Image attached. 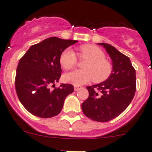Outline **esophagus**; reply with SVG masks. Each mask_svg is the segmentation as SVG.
Returning <instances> with one entry per match:
<instances>
[{"mask_svg": "<svg viewBox=\"0 0 152 152\" xmlns=\"http://www.w3.org/2000/svg\"><path fill=\"white\" fill-rule=\"evenodd\" d=\"M82 88V87L81 86H79V85H74V90L75 91H78L79 90V89Z\"/></svg>", "mask_w": 152, "mask_h": 152, "instance_id": "esophagus-1", "label": "esophagus"}]
</instances>
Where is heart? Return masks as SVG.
<instances>
[{
	"label": "heart",
	"mask_w": 152,
	"mask_h": 152,
	"mask_svg": "<svg viewBox=\"0 0 152 152\" xmlns=\"http://www.w3.org/2000/svg\"><path fill=\"white\" fill-rule=\"evenodd\" d=\"M79 57L86 60L82 65L83 70L68 73L64 76L65 81L74 85H81L92 81L96 83L103 82L111 76L113 65L105 57V54L99 47L92 44H84L79 48ZM76 54L68 48L61 53L60 65L65 70L73 69L77 65Z\"/></svg>",
	"instance_id": "heart-1"
}]
</instances>
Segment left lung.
Wrapping results in <instances>:
<instances>
[{"mask_svg": "<svg viewBox=\"0 0 152 152\" xmlns=\"http://www.w3.org/2000/svg\"><path fill=\"white\" fill-rule=\"evenodd\" d=\"M113 63V71L106 81L87 87L89 97L81 104L87 117L96 122H107L120 115L133 99L136 89L135 70L130 58L105 43Z\"/></svg>", "mask_w": 152, "mask_h": 152, "instance_id": "1", "label": "left lung"}]
</instances>
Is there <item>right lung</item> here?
<instances>
[{
    "mask_svg": "<svg viewBox=\"0 0 152 152\" xmlns=\"http://www.w3.org/2000/svg\"><path fill=\"white\" fill-rule=\"evenodd\" d=\"M76 42L50 37L31 46L20 58L15 89L20 101L30 114L51 118L61 112L65 97L74 89L69 84L55 87L62 73L60 57L67 47Z\"/></svg>",
    "mask_w": 152,
    "mask_h": 152,
    "instance_id": "right-lung-1",
    "label": "right lung"
}]
</instances>
